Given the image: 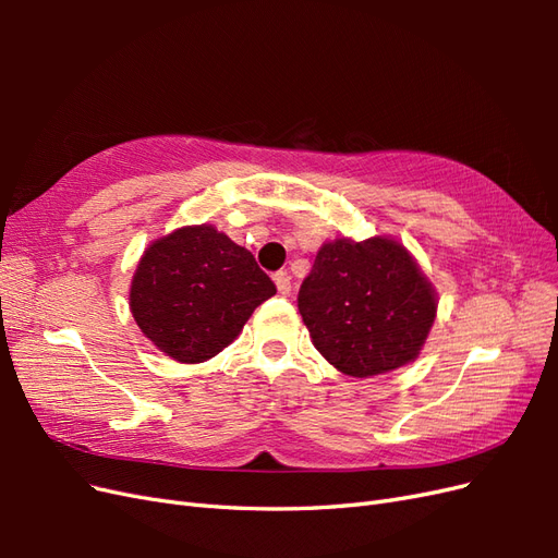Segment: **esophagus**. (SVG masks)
<instances>
[{
	"label": "esophagus",
	"instance_id": "esophagus-1",
	"mask_svg": "<svg viewBox=\"0 0 558 558\" xmlns=\"http://www.w3.org/2000/svg\"><path fill=\"white\" fill-rule=\"evenodd\" d=\"M275 283H277V291L281 295H289L291 293V275L289 272H277L275 275Z\"/></svg>",
	"mask_w": 558,
	"mask_h": 558
}]
</instances>
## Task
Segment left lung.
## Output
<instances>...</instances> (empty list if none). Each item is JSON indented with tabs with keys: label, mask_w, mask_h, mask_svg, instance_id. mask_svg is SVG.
<instances>
[{
	"label": "left lung",
	"mask_w": 558,
	"mask_h": 558,
	"mask_svg": "<svg viewBox=\"0 0 558 558\" xmlns=\"http://www.w3.org/2000/svg\"><path fill=\"white\" fill-rule=\"evenodd\" d=\"M298 310L320 356L365 379L418 356L437 314V293L398 240L337 238L318 248Z\"/></svg>",
	"instance_id": "1"
}]
</instances>
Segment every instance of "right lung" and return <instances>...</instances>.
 <instances>
[{"instance_id": "obj_1", "label": "right lung", "mask_w": 558, "mask_h": 558, "mask_svg": "<svg viewBox=\"0 0 558 558\" xmlns=\"http://www.w3.org/2000/svg\"><path fill=\"white\" fill-rule=\"evenodd\" d=\"M277 286L251 251L214 226H183L150 242L130 283L144 337L179 363H205L238 340Z\"/></svg>"}]
</instances>
